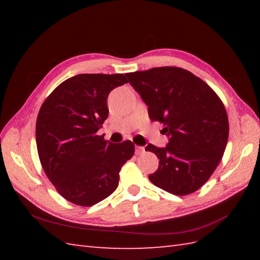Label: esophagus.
<instances>
[{"label": "esophagus", "mask_w": 260, "mask_h": 260, "mask_svg": "<svg viewBox=\"0 0 260 260\" xmlns=\"http://www.w3.org/2000/svg\"><path fill=\"white\" fill-rule=\"evenodd\" d=\"M144 147L143 146H136L135 147V153L137 154V155H139V154H142V153H144Z\"/></svg>", "instance_id": "obj_1"}]
</instances>
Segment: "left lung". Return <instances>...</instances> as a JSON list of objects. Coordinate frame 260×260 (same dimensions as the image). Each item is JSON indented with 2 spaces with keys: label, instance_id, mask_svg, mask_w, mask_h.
<instances>
[{
  "label": "left lung",
  "instance_id": "1",
  "mask_svg": "<svg viewBox=\"0 0 260 260\" xmlns=\"http://www.w3.org/2000/svg\"><path fill=\"white\" fill-rule=\"evenodd\" d=\"M126 76L148 106L151 120L162 123L169 136L165 147H145L159 158L148 179L175 196L196 192L217 169L227 146L229 121L221 99L183 68L158 67Z\"/></svg>",
  "mask_w": 260,
  "mask_h": 260
}]
</instances>
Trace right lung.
<instances>
[{"label": "right lung", "instance_id": "obj_1", "mask_svg": "<svg viewBox=\"0 0 260 260\" xmlns=\"http://www.w3.org/2000/svg\"><path fill=\"white\" fill-rule=\"evenodd\" d=\"M128 82L123 74H80L61 82L39 110L36 141L48 179L66 200L91 207L117 189L119 171L134 155L131 141L97 135L108 117L107 97Z\"/></svg>", "mask_w": 260, "mask_h": 260}]
</instances>
